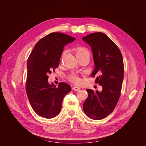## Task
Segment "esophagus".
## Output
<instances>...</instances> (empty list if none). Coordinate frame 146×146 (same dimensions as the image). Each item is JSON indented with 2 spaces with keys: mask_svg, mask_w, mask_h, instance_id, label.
Segmentation results:
<instances>
[{
  "mask_svg": "<svg viewBox=\"0 0 146 146\" xmlns=\"http://www.w3.org/2000/svg\"><path fill=\"white\" fill-rule=\"evenodd\" d=\"M72 90H74V91H78L79 90H80V88H79V87H78V86H74L73 88H72Z\"/></svg>",
  "mask_w": 146,
  "mask_h": 146,
  "instance_id": "esophagus-1",
  "label": "esophagus"
}]
</instances>
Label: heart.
<instances>
[{
  "label": "heart",
  "instance_id": "b5f03b06",
  "mask_svg": "<svg viewBox=\"0 0 146 146\" xmlns=\"http://www.w3.org/2000/svg\"><path fill=\"white\" fill-rule=\"evenodd\" d=\"M75 52H76V54L77 55V57L80 56L84 54H87V53H89L88 50H87V48H85L83 46H77L76 48H75ZM65 54V52H64L62 54V56H61V58H63ZM66 78H67L68 80L75 84H79L81 82V79L79 77V76L78 74L76 72H71L67 75L66 76Z\"/></svg>",
  "mask_w": 146,
  "mask_h": 146
}]
</instances>
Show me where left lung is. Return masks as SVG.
<instances>
[{
    "label": "left lung",
    "instance_id": "obj_1",
    "mask_svg": "<svg viewBox=\"0 0 146 146\" xmlns=\"http://www.w3.org/2000/svg\"><path fill=\"white\" fill-rule=\"evenodd\" d=\"M82 39L90 45L93 54L95 68L91 77L97 76L95 82L102 86L101 92L86 90L88 96L83 108L90 118L100 120L113 112L120 98L124 76L122 55L116 44L102 32Z\"/></svg>",
    "mask_w": 146,
    "mask_h": 146
}]
</instances>
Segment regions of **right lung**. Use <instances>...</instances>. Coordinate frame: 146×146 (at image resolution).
<instances>
[{"label": "right lung", "mask_w": 146, "mask_h": 146, "mask_svg": "<svg viewBox=\"0 0 146 146\" xmlns=\"http://www.w3.org/2000/svg\"><path fill=\"white\" fill-rule=\"evenodd\" d=\"M74 40L62 33H51L41 38L30 53L25 89L30 105L39 116L49 119L58 115L64 97L71 90L64 82H60L56 88L47 80L48 74L59 66L64 46Z\"/></svg>", "instance_id": "obj_1"}]
</instances>
